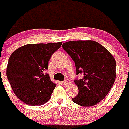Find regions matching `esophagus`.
<instances>
[{
  "mask_svg": "<svg viewBox=\"0 0 129 129\" xmlns=\"http://www.w3.org/2000/svg\"><path fill=\"white\" fill-rule=\"evenodd\" d=\"M69 83H70V81L69 80H68V79H66L65 81L62 82V84L65 85V86L66 85H68Z\"/></svg>",
  "mask_w": 129,
  "mask_h": 129,
  "instance_id": "34e87169",
  "label": "esophagus"
}]
</instances>
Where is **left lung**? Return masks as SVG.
<instances>
[{
  "label": "left lung",
  "mask_w": 129,
  "mask_h": 129,
  "mask_svg": "<svg viewBox=\"0 0 129 129\" xmlns=\"http://www.w3.org/2000/svg\"><path fill=\"white\" fill-rule=\"evenodd\" d=\"M62 48L74 61L76 74L84 75L75 79L79 93L74 102L89 107L97 104L108 94L116 79V61L112 54L96 41H70Z\"/></svg>",
  "instance_id": "left-lung-1"
}]
</instances>
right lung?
<instances>
[{
	"mask_svg": "<svg viewBox=\"0 0 129 129\" xmlns=\"http://www.w3.org/2000/svg\"><path fill=\"white\" fill-rule=\"evenodd\" d=\"M61 45L62 42L25 45L9 57L7 77L16 96L24 103L39 106L49 100L56 84L44 72Z\"/></svg>",
	"mask_w": 129,
	"mask_h": 129,
	"instance_id": "add662e5",
	"label": "right lung"
}]
</instances>
